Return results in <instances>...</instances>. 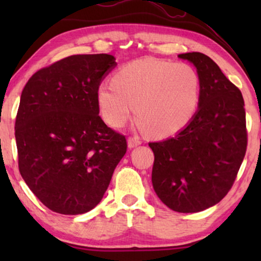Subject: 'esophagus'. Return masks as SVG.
<instances>
[{"label": "esophagus", "instance_id": "34e87169", "mask_svg": "<svg viewBox=\"0 0 261 261\" xmlns=\"http://www.w3.org/2000/svg\"><path fill=\"white\" fill-rule=\"evenodd\" d=\"M127 144H128V147H129V148H134V147H137V146L141 145V140L139 138H137V137L128 138Z\"/></svg>", "mask_w": 261, "mask_h": 261}]
</instances>
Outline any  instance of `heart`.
I'll list each match as a JSON object with an SVG mask.
<instances>
[{"instance_id": "1", "label": "heart", "mask_w": 261, "mask_h": 261, "mask_svg": "<svg viewBox=\"0 0 261 261\" xmlns=\"http://www.w3.org/2000/svg\"><path fill=\"white\" fill-rule=\"evenodd\" d=\"M201 81L194 67L151 58L126 64L96 92L99 113L109 126L122 128L133 115L155 138L176 134L194 117Z\"/></svg>"}]
</instances>
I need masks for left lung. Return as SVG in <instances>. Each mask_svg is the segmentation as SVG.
<instances>
[{
	"instance_id": "8db88e82",
	"label": "left lung",
	"mask_w": 261,
	"mask_h": 261,
	"mask_svg": "<svg viewBox=\"0 0 261 261\" xmlns=\"http://www.w3.org/2000/svg\"><path fill=\"white\" fill-rule=\"evenodd\" d=\"M178 57L197 70L198 109L174 137L148 144L154 153L152 184L170 209L198 213L219 203L233 187L247 148L245 103L241 91L208 56Z\"/></svg>"
}]
</instances>
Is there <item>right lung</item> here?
I'll list each match as a JSON object with an SVG mask.
<instances>
[{
	"label": "right lung",
	"mask_w": 261,
	"mask_h": 261,
	"mask_svg": "<svg viewBox=\"0 0 261 261\" xmlns=\"http://www.w3.org/2000/svg\"><path fill=\"white\" fill-rule=\"evenodd\" d=\"M115 66L106 53L70 56L37 71L24 85L15 121L19 170L52 212L94 209L126 154V138L103 122L96 98Z\"/></svg>",
	"instance_id": "1"
}]
</instances>
